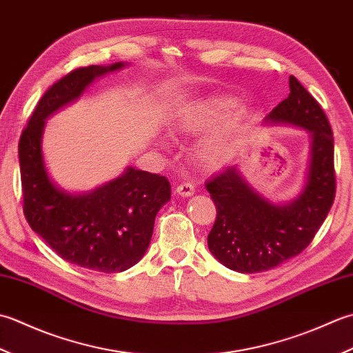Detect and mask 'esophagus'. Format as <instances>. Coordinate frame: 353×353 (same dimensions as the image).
Returning <instances> with one entry per match:
<instances>
[{"label": "esophagus", "mask_w": 353, "mask_h": 353, "mask_svg": "<svg viewBox=\"0 0 353 353\" xmlns=\"http://www.w3.org/2000/svg\"><path fill=\"white\" fill-rule=\"evenodd\" d=\"M175 193H176L178 196L189 198V196L193 195V193H195V187H193L190 183H183V184H179V185L176 187Z\"/></svg>", "instance_id": "34e87169"}]
</instances>
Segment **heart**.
Masks as SVG:
<instances>
[{"instance_id":"heart-1","label":"heart","mask_w":353,"mask_h":353,"mask_svg":"<svg viewBox=\"0 0 353 353\" xmlns=\"http://www.w3.org/2000/svg\"><path fill=\"white\" fill-rule=\"evenodd\" d=\"M237 105H239L237 99L230 94H213L203 97L196 100L195 103H192L179 116L175 128L178 131L190 134L203 132L205 129H210L230 119L232 112L236 111ZM248 117V110H239L235 112L225 131L201 143L196 150L199 163L205 168H216L221 163H224L230 150V140H232L237 129L245 123Z\"/></svg>"}]
</instances>
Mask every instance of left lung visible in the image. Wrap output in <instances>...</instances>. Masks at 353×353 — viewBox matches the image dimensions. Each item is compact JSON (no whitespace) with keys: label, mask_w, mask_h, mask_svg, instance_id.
I'll use <instances>...</instances> for the list:
<instances>
[{"label":"left lung","mask_w":353,"mask_h":353,"mask_svg":"<svg viewBox=\"0 0 353 353\" xmlns=\"http://www.w3.org/2000/svg\"><path fill=\"white\" fill-rule=\"evenodd\" d=\"M290 90L263 123L294 126L309 134V161L299 195L274 203L248 183L237 164L205 184L218 212L207 236L208 250L224 267L242 274L268 271L300 254L334 204L332 129L317 100L294 76Z\"/></svg>","instance_id":"left-lung-1"}]
</instances>
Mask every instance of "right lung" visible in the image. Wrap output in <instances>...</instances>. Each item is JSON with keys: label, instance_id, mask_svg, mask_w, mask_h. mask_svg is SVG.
<instances>
[{"label": "right lung", "instance_id": "1", "mask_svg": "<svg viewBox=\"0 0 353 353\" xmlns=\"http://www.w3.org/2000/svg\"><path fill=\"white\" fill-rule=\"evenodd\" d=\"M126 65L77 68L50 86L18 145L24 214L33 232L63 261L108 274L126 271L145 256L157 213L170 199L168 178L128 166L94 190L68 192L48 174L42 135L48 117L76 102L96 79Z\"/></svg>", "mask_w": 353, "mask_h": 353}]
</instances>
